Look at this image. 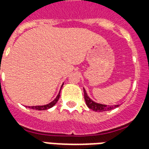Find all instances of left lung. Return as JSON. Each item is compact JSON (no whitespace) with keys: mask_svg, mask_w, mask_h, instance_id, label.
Wrapping results in <instances>:
<instances>
[{"mask_svg":"<svg viewBox=\"0 0 149 149\" xmlns=\"http://www.w3.org/2000/svg\"><path fill=\"white\" fill-rule=\"evenodd\" d=\"M84 100L85 103L87 104V106L90 109L93 110L95 112H105V111H109L112 110L115 108H117L119 104L116 105H113V106H109V105H106V104H99L95 102L93 100L90 99V97L88 96L86 91L84 88Z\"/></svg>","mask_w":149,"mask_h":149,"instance_id":"obj_1","label":"left lung"}]
</instances>
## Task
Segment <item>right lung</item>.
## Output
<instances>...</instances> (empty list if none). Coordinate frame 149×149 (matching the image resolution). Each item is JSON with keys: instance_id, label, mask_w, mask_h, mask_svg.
<instances>
[{"instance_id": "1", "label": "right lung", "mask_w": 149, "mask_h": 149, "mask_svg": "<svg viewBox=\"0 0 149 149\" xmlns=\"http://www.w3.org/2000/svg\"><path fill=\"white\" fill-rule=\"evenodd\" d=\"M62 86H63V84H62ZM61 86V88H62ZM60 93H61V91L59 92L58 95L56 96L54 100H52V102H50L49 104H45V105H38V106H29V109H36V110H47L50 109V108H52L55 105L56 102L58 101L59 98H60Z\"/></svg>"}]
</instances>
